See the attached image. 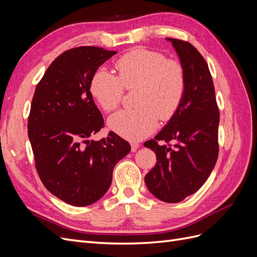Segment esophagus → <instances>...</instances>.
I'll return each mask as SVG.
<instances>
[{"mask_svg":"<svg viewBox=\"0 0 257 257\" xmlns=\"http://www.w3.org/2000/svg\"><path fill=\"white\" fill-rule=\"evenodd\" d=\"M138 148H139L138 143H131V151L132 152H136Z\"/></svg>","mask_w":257,"mask_h":257,"instance_id":"esophagus-1","label":"esophagus"}]
</instances>
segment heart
<instances>
[{"instance_id": "1", "label": "heart", "mask_w": 257, "mask_h": 257, "mask_svg": "<svg viewBox=\"0 0 257 257\" xmlns=\"http://www.w3.org/2000/svg\"><path fill=\"white\" fill-rule=\"evenodd\" d=\"M118 77L100 67L93 74L90 92L98 106L106 112L119 106L123 87L137 88L133 110H121L108 119V127L118 135L141 141L158 125V118L172 119L184 96L186 78L182 64L166 60L160 52L135 48L115 62Z\"/></svg>"}]
</instances>
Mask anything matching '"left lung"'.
I'll use <instances>...</instances> for the list:
<instances>
[{
  "mask_svg": "<svg viewBox=\"0 0 257 257\" xmlns=\"http://www.w3.org/2000/svg\"><path fill=\"white\" fill-rule=\"evenodd\" d=\"M166 41L172 43L184 68L186 87L173 118L154 139L144 145L155 152L158 160L145 182L153 196L172 204L198 191L211 174L219 154L220 113L211 74L203 56L188 42Z\"/></svg>",
  "mask_w": 257,
  "mask_h": 257,
  "instance_id": "left-lung-1",
  "label": "left lung"
}]
</instances>
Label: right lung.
Here are the masks:
<instances>
[{
	"label": "right lung",
	"instance_id": "right-lung-1",
	"mask_svg": "<svg viewBox=\"0 0 257 257\" xmlns=\"http://www.w3.org/2000/svg\"><path fill=\"white\" fill-rule=\"evenodd\" d=\"M115 53L91 46L67 50L52 62L35 89L28 135L37 173L46 189L72 206L102 198L113 167L131 151L130 144L114 133L90 139L104 126L90 81Z\"/></svg>",
	"mask_w": 257,
	"mask_h": 257
}]
</instances>
